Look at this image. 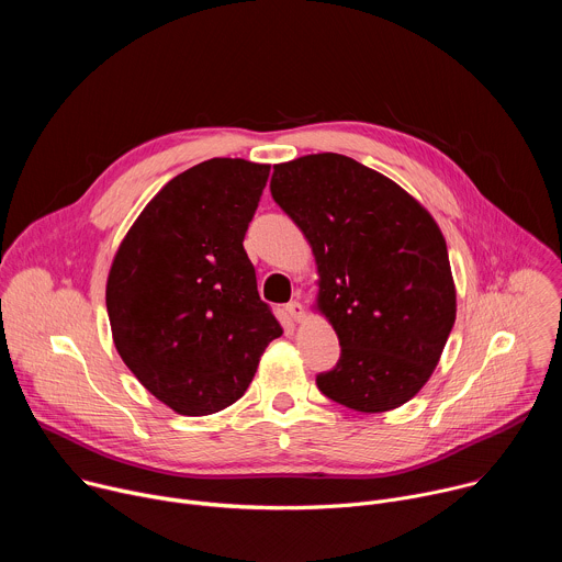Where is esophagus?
Instances as JSON below:
<instances>
[{
    "mask_svg": "<svg viewBox=\"0 0 562 562\" xmlns=\"http://www.w3.org/2000/svg\"><path fill=\"white\" fill-rule=\"evenodd\" d=\"M286 313H289V317L293 319V323H302V319H304V306H302V302H297V300L289 302V304H286Z\"/></svg>",
    "mask_w": 562,
    "mask_h": 562,
    "instance_id": "obj_1",
    "label": "esophagus"
}]
</instances>
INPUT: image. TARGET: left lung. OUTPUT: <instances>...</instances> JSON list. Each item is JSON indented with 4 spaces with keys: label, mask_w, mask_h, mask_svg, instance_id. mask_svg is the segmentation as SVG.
I'll use <instances>...</instances> for the list:
<instances>
[{
    "label": "left lung",
    "mask_w": 562,
    "mask_h": 562,
    "mask_svg": "<svg viewBox=\"0 0 562 562\" xmlns=\"http://www.w3.org/2000/svg\"><path fill=\"white\" fill-rule=\"evenodd\" d=\"M271 195L308 239L315 306L342 347L317 389L362 414L409 403L456 323L440 226L403 187L338 153L276 165Z\"/></svg>",
    "instance_id": "8db88e82"
}]
</instances>
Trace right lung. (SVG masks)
I'll list each match as a JSON object with an SVG mask.
<instances>
[{"mask_svg":"<svg viewBox=\"0 0 562 562\" xmlns=\"http://www.w3.org/2000/svg\"><path fill=\"white\" fill-rule=\"evenodd\" d=\"M269 165L213 157L144 206L113 258L106 308L133 375L180 416L243 397L282 327L243 247Z\"/></svg>","mask_w":562,"mask_h":562,"instance_id":"obj_1","label":"right lung"}]
</instances>
